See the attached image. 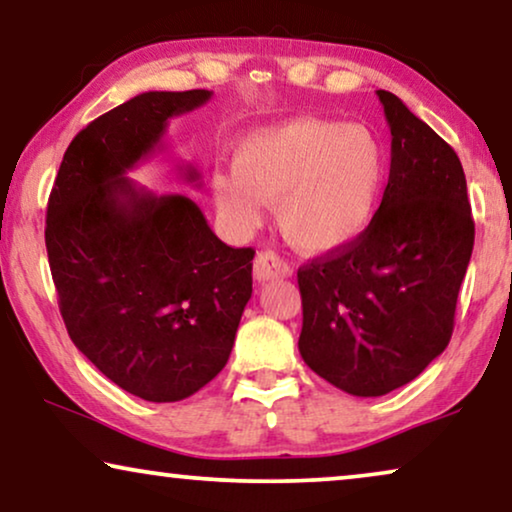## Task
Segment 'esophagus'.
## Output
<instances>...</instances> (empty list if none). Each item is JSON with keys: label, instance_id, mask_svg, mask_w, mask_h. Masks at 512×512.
I'll return each mask as SVG.
<instances>
[{"label": "esophagus", "instance_id": "obj_1", "mask_svg": "<svg viewBox=\"0 0 512 512\" xmlns=\"http://www.w3.org/2000/svg\"><path fill=\"white\" fill-rule=\"evenodd\" d=\"M253 273H255L257 283H266V280L290 278L292 276V269L276 253H271V250H264V253H259L255 257Z\"/></svg>", "mask_w": 512, "mask_h": 512}]
</instances>
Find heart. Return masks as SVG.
Returning a JSON list of instances; mask_svg holds the SVG:
<instances>
[{
  "mask_svg": "<svg viewBox=\"0 0 512 512\" xmlns=\"http://www.w3.org/2000/svg\"><path fill=\"white\" fill-rule=\"evenodd\" d=\"M234 171L213 169V204L236 232L259 227L264 204L304 255H331L369 232L387 183V153L369 127L292 118L234 148Z\"/></svg>",
  "mask_w": 512,
  "mask_h": 512,
  "instance_id": "heart-1",
  "label": "heart"
}]
</instances>
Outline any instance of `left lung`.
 I'll return each instance as SVG.
<instances>
[{
	"mask_svg": "<svg viewBox=\"0 0 512 512\" xmlns=\"http://www.w3.org/2000/svg\"><path fill=\"white\" fill-rule=\"evenodd\" d=\"M376 95L392 162L373 225L350 248L297 273L301 357L355 397L403 387L448 348L475 236L455 150L397 95Z\"/></svg>",
	"mask_w": 512,
	"mask_h": 512,
	"instance_id": "left-lung-1",
	"label": "left lung"
}]
</instances>
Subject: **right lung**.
Instances as JSON below:
<instances>
[{
	"label": "right lung",
	"mask_w": 512,
	"mask_h": 512,
	"mask_svg": "<svg viewBox=\"0 0 512 512\" xmlns=\"http://www.w3.org/2000/svg\"><path fill=\"white\" fill-rule=\"evenodd\" d=\"M211 90L143 92L69 143L48 199L46 250L71 341L122 390L192 397L225 369L253 294V248L222 243L185 194L127 174L164 148L171 118ZM185 183L199 171L181 167Z\"/></svg>",
	"instance_id": "obj_1"
}]
</instances>
